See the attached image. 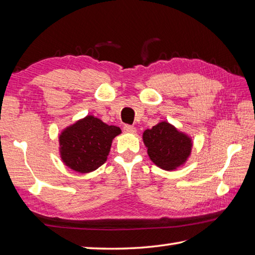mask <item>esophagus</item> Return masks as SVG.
I'll return each instance as SVG.
<instances>
[{
  "instance_id": "esophagus-1",
  "label": "esophagus",
  "mask_w": 255,
  "mask_h": 255,
  "mask_svg": "<svg viewBox=\"0 0 255 255\" xmlns=\"http://www.w3.org/2000/svg\"><path fill=\"white\" fill-rule=\"evenodd\" d=\"M124 131L128 132V133H133V132H136V128L131 126V125H125Z\"/></svg>"
}]
</instances>
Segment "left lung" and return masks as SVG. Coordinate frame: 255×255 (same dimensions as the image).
<instances>
[{
	"label": "left lung",
	"instance_id": "8db88e82",
	"mask_svg": "<svg viewBox=\"0 0 255 255\" xmlns=\"http://www.w3.org/2000/svg\"><path fill=\"white\" fill-rule=\"evenodd\" d=\"M143 142L153 163L166 171L184 163L192 149L191 139L165 122L147 129L143 132Z\"/></svg>",
	"mask_w": 255,
	"mask_h": 255
}]
</instances>
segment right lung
<instances>
[{"label":"right lung","mask_w":255,"mask_h":255,"mask_svg":"<svg viewBox=\"0 0 255 255\" xmlns=\"http://www.w3.org/2000/svg\"><path fill=\"white\" fill-rule=\"evenodd\" d=\"M121 132V128L108 126L93 116H86L60 134L62 160L77 172L94 171L104 164L113 139Z\"/></svg>","instance_id":"1"}]
</instances>
